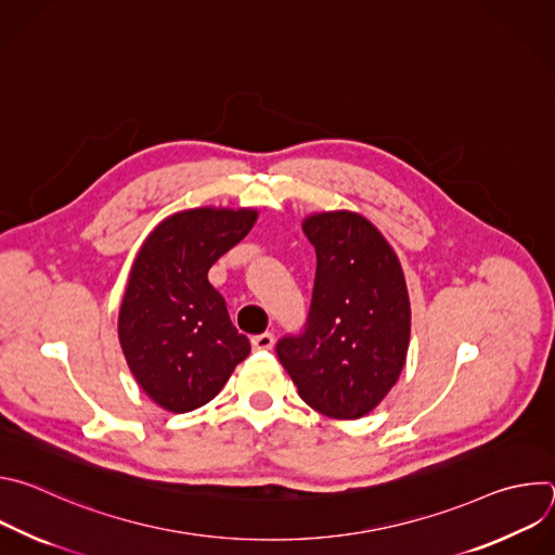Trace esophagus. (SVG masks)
Instances as JSON below:
<instances>
[{
    "label": "esophagus",
    "instance_id": "esophagus-1",
    "mask_svg": "<svg viewBox=\"0 0 555 555\" xmlns=\"http://www.w3.org/2000/svg\"><path fill=\"white\" fill-rule=\"evenodd\" d=\"M253 347H255L257 351H270V349L274 347V336H272L270 332L259 334V336L253 338Z\"/></svg>",
    "mask_w": 555,
    "mask_h": 555
}]
</instances>
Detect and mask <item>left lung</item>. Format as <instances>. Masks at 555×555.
<instances>
[{
  "instance_id": "8db88e82",
  "label": "left lung",
  "mask_w": 555,
  "mask_h": 555,
  "mask_svg": "<svg viewBox=\"0 0 555 555\" xmlns=\"http://www.w3.org/2000/svg\"><path fill=\"white\" fill-rule=\"evenodd\" d=\"M302 232L315 248L307 330L279 340L276 356L305 404L334 420H358L386 398L406 364L404 270L384 234L358 212H311Z\"/></svg>"
}]
</instances>
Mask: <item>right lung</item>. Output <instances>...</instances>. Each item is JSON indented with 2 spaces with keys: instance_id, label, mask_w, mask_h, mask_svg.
Masks as SVG:
<instances>
[{
  "instance_id": "add662e5",
  "label": "right lung",
  "mask_w": 555,
  "mask_h": 555,
  "mask_svg": "<svg viewBox=\"0 0 555 555\" xmlns=\"http://www.w3.org/2000/svg\"><path fill=\"white\" fill-rule=\"evenodd\" d=\"M257 217L255 208L180 210L149 232L133 259L118 340L138 386L165 411L208 404L250 353L208 270Z\"/></svg>"
}]
</instances>
